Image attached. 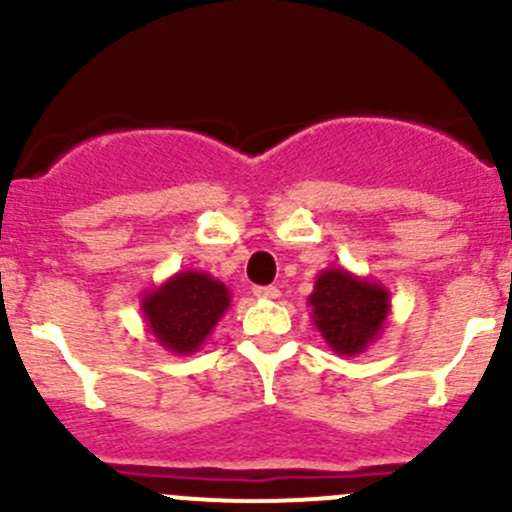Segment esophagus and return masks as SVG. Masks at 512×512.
<instances>
[{
    "instance_id": "1",
    "label": "esophagus",
    "mask_w": 512,
    "mask_h": 512,
    "mask_svg": "<svg viewBox=\"0 0 512 512\" xmlns=\"http://www.w3.org/2000/svg\"><path fill=\"white\" fill-rule=\"evenodd\" d=\"M255 297H262V299H277V297H280V289H277L275 285L255 287Z\"/></svg>"
}]
</instances>
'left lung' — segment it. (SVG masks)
Here are the masks:
<instances>
[{"label":"left lung","instance_id":"obj_1","mask_svg":"<svg viewBox=\"0 0 512 512\" xmlns=\"http://www.w3.org/2000/svg\"><path fill=\"white\" fill-rule=\"evenodd\" d=\"M307 302L312 307L314 327L339 356L366 352L369 344L379 339L391 314L389 289L344 267L319 272Z\"/></svg>","mask_w":512,"mask_h":512}]
</instances>
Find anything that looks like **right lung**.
<instances>
[{
    "label": "right lung",
    "instance_id": "right-lung-1",
    "mask_svg": "<svg viewBox=\"0 0 512 512\" xmlns=\"http://www.w3.org/2000/svg\"><path fill=\"white\" fill-rule=\"evenodd\" d=\"M230 289L200 270H180L141 299L146 327L170 354H195L230 307Z\"/></svg>",
    "mask_w": 512,
    "mask_h": 512
}]
</instances>
